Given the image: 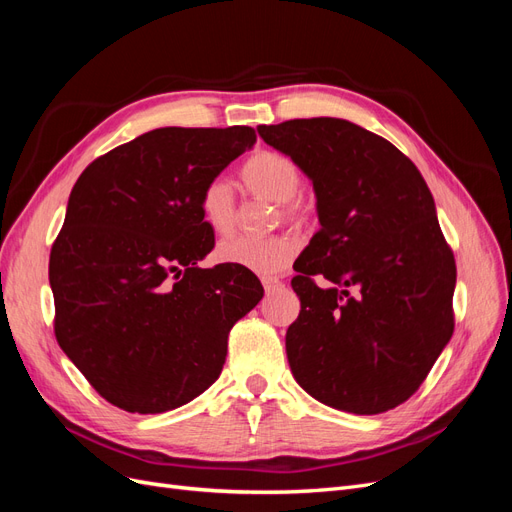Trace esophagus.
<instances>
[{"label": "esophagus", "mask_w": 512, "mask_h": 512, "mask_svg": "<svg viewBox=\"0 0 512 512\" xmlns=\"http://www.w3.org/2000/svg\"><path fill=\"white\" fill-rule=\"evenodd\" d=\"M262 286H265L267 292H275L277 288H282V282L277 277H262Z\"/></svg>", "instance_id": "esophagus-1"}]
</instances>
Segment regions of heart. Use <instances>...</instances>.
I'll list each match as a JSON object with an SVG mask.
<instances>
[{"instance_id": "obj_1", "label": "heart", "mask_w": 512, "mask_h": 512, "mask_svg": "<svg viewBox=\"0 0 512 512\" xmlns=\"http://www.w3.org/2000/svg\"><path fill=\"white\" fill-rule=\"evenodd\" d=\"M241 181L254 196L277 203L280 218L292 224L312 220L314 203L299 192L301 168L286 153L273 149H258L241 166ZM198 207L203 220L218 235H226L235 226V198L230 185L215 177L200 190ZM299 252V241L292 235H271L265 239L230 237L224 239L215 256L220 262L241 267L256 275L284 273Z\"/></svg>"}]
</instances>
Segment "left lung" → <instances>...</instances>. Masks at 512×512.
Returning <instances> with one entry per match:
<instances>
[{
	"mask_svg": "<svg viewBox=\"0 0 512 512\" xmlns=\"http://www.w3.org/2000/svg\"><path fill=\"white\" fill-rule=\"evenodd\" d=\"M314 181L320 230L294 262L292 376L314 399L380 414L410 399L455 331L457 267L425 179L346 119L258 126Z\"/></svg>",
	"mask_w": 512,
	"mask_h": 512,
	"instance_id": "obj_1",
	"label": "left lung"
}]
</instances>
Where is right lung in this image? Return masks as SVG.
Here are the masks:
<instances>
[{
    "label": "right lung",
    "instance_id": "obj_1",
    "mask_svg": "<svg viewBox=\"0 0 512 512\" xmlns=\"http://www.w3.org/2000/svg\"><path fill=\"white\" fill-rule=\"evenodd\" d=\"M254 143L247 126L160 128L74 183L49 260L53 327L108 404L168 412L222 374L230 329L265 290L241 267H198L215 245L198 196Z\"/></svg>",
    "mask_w": 512,
    "mask_h": 512
}]
</instances>
